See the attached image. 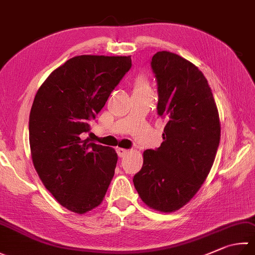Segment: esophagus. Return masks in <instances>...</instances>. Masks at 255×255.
Instances as JSON below:
<instances>
[{
	"label": "esophagus",
	"mask_w": 255,
	"mask_h": 255,
	"mask_svg": "<svg viewBox=\"0 0 255 255\" xmlns=\"http://www.w3.org/2000/svg\"><path fill=\"white\" fill-rule=\"evenodd\" d=\"M117 153L120 157H124L128 154V150H124V148L119 147V148H117Z\"/></svg>",
	"instance_id": "obj_1"
}]
</instances>
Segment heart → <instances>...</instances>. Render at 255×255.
Wrapping results in <instances>:
<instances>
[{
	"instance_id": "1",
	"label": "heart",
	"mask_w": 255,
	"mask_h": 255,
	"mask_svg": "<svg viewBox=\"0 0 255 255\" xmlns=\"http://www.w3.org/2000/svg\"><path fill=\"white\" fill-rule=\"evenodd\" d=\"M133 94H152V89L146 76L138 75L134 79Z\"/></svg>"
}]
</instances>
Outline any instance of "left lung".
<instances>
[{"mask_svg":"<svg viewBox=\"0 0 255 255\" xmlns=\"http://www.w3.org/2000/svg\"><path fill=\"white\" fill-rule=\"evenodd\" d=\"M151 66L157 80V113L166 126L161 146L143 152L133 183L148 208L171 213L190 202L208 177L221 124L212 90L198 66L167 51L155 53Z\"/></svg>","mask_w":255,"mask_h":255,"instance_id":"left-lung-1","label":"left lung"}]
</instances>
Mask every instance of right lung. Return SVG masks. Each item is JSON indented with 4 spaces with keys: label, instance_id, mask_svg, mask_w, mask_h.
I'll use <instances>...</instances> for the list:
<instances>
[{
    "label": "right lung",
    "instance_id": "right-lung-1",
    "mask_svg": "<svg viewBox=\"0 0 255 255\" xmlns=\"http://www.w3.org/2000/svg\"><path fill=\"white\" fill-rule=\"evenodd\" d=\"M131 65V56H74L35 94L28 122L33 165L46 190L71 212L98 208L113 179L117 152L82 135Z\"/></svg>",
    "mask_w": 255,
    "mask_h": 255
}]
</instances>
